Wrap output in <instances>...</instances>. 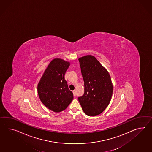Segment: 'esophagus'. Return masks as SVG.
I'll use <instances>...</instances> for the list:
<instances>
[{
    "mask_svg": "<svg viewBox=\"0 0 152 152\" xmlns=\"http://www.w3.org/2000/svg\"><path fill=\"white\" fill-rule=\"evenodd\" d=\"M72 92L74 93V96H76V91H75V90L73 91H72Z\"/></svg>",
    "mask_w": 152,
    "mask_h": 152,
    "instance_id": "obj_1",
    "label": "esophagus"
}]
</instances>
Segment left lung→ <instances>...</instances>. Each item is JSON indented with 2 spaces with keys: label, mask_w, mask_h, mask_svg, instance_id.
Here are the masks:
<instances>
[{
  "label": "left lung",
  "mask_w": 152,
  "mask_h": 152,
  "mask_svg": "<svg viewBox=\"0 0 152 152\" xmlns=\"http://www.w3.org/2000/svg\"><path fill=\"white\" fill-rule=\"evenodd\" d=\"M84 81L85 92L78 98L86 115L94 116L101 114L110 102L113 87L110 75L92 56L78 59Z\"/></svg>",
  "instance_id": "1"
}]
</instances>
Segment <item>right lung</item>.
Instances as JSON below:
<instances>
[{"label":"right lung","mask_w":152,"mask_h":152,"mask_svg":"<svg viewBox=\"0 0 152 152\" xmlns=\"http://www.w3.org/2000/svg\"><path fill=\"white\" fill-rule=\"evenodd\" d=\"M69 65L70 63L63 60H53L38 83V94L41 102L52 111H63L73 99V93L64 77Z\"/></svg>","instance_id":"obj_1"}]
</instances>
